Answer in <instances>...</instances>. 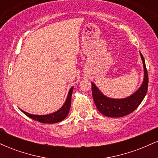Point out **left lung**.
I'll list each match as a JSON object with an SVG mask.
<instances>
[{
	"label": "left lung",
	"instance_id": "obj_1",
	"mask_svg": "<svg viewBox=\"0 0 158 158\" xmlns=\"http://www.w3.org/2000/svg\"><path fill=\"white\" fill-rule=\"evenodd\" d=\"M143 64L144 77L139 88L131 95L122 99H114L107 97L97 86L91 82L92 95L98 110L108 117H122L133 112L139 106L147 93L148 78L144 58L139 52Z\"/></svg>",
	"mask_w": 158,
	"mask_h": 158
}]
</instances>
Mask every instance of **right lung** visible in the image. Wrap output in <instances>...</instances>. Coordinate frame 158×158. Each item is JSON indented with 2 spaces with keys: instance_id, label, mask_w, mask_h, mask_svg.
Listing matches in <instances>:
<instances>
[{
  "instance_id": "add662e5",
  "label": "right lung",
  "mask_w": 158,
  "mask_h": 158,
  "mask_svg": "<svg viewBox=\"0 0 158 158\" xmlns=\"http://www.w3.org/2000/svg\"><path fill=\"white\" fill-rule=\"evenodd\" d=\"M73 87H71L70 89L69 90L68 97H67L66 100L62 106L59 108V110L53 112V113L45 114V115H35V114H32L27 112L24 111V110L20 109L23 114H26L27 117L31 118L34 120H37L40 123H56L62 121L65 117L68 116L69 113V110L70 108V104H71V97L72 93H73Z\"/></svg>"
}]
</instances>
